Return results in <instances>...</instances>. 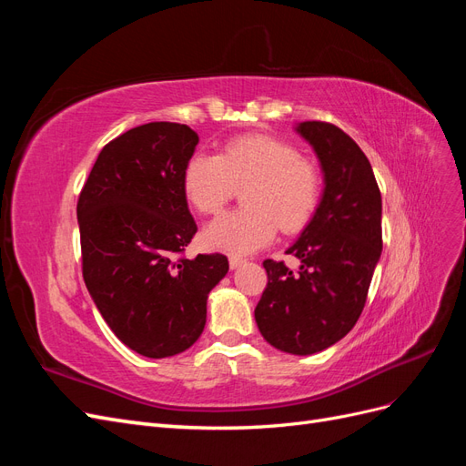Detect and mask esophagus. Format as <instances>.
Masks as SVG:
<instances>
[{"label":"esophagus","mask_w":466,"mask_h":466,"mask_svg":"<svg viewBox=\"0 0 466 466\" xmlns=\"http://www.w3.org/2000/svg\"><path fill=\"white\" fill-rule=\"evenodd\" d=\"M245 264V258H241V257H229V266H231V270H237L238 266H243Z\"/></svg>","instance_id":"esophagus-1"}]
</instances>
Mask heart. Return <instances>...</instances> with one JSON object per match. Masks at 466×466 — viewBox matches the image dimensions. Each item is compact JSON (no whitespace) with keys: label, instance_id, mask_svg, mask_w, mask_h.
I'll use <instances>...</instances> for the list:
<instances>
[{"label":"heart","instance_id":"1","mask_svg":"<svg viewBox=\"0 0 466 466\" xmlns=\"http://www.w3.org/2000/svg\"><path fill=\"white\" fill-rule=\"evenodd\" d=\"M247 208L211 221L204 231L209 248L250 255L272 241L278 228L295 233L311 221L320 202L322 177L288 142L270 136H241L219 155L196 153L182 171V192L202 214H216L245 187Z\"/></svg>","mask_w":466,"mask_h":466}]
</instances>
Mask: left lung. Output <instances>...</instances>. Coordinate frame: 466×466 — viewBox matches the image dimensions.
<instances>
[{
  "mask_svg": "<svg viewBox=\"0 0 466 466\" xmlns=\"http://www.w3.org/2000/svg\"><path fill=\"white\" fill-rule=\"evenodd\" d=\"M313 147L324 188L315 216L286 252L299 272L264 260L268 286L255 309L264 340L293 356L336 344L358 322L380 258V192L370 159L327 122L295 124Z\"/></svg>",
  "mask_w": 466,
  "mask_h": 466,
  "instance_id": "1",
  "label": "left lung"
}]
</instances>
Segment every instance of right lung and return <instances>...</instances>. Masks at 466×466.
<instances>
[{
    "label": "right lung",
    "mask_w": 466,
    "mask_h": 466,
    "mask_svg": "<svg viewBox=\"0 0 466 466\" xmlns=\"http://www.w3.org/2000/svg\"><path fill=\"white\" fill-rule=\"evenodd\" d=\"M198 146L185 124L136 126L103 147L79 194L83 279L122 344L151 360L188 350L228 257L178 258L198 231L182 171Z\"/></svg>",
    "instance_id": "add662e5"
}]
</instances>
